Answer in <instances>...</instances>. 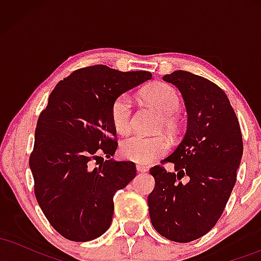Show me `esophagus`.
<instances>
[{
  "label": "esophagus",
  "instance_id": "esophagus-1",
  "mask_svg": "<svg viewBox=\"0 0 261 261\" xmlns=\"http://www.w3.org/2000/svg\"><path fill=\"white\" fill-rule=\"evenodd\" d=\"M136 169H137V172H141V173L147 172V167L143 166V164H136Z\"/></svg>",
  "mask_w": 261,
  "mask_h": 261
}]
</instances>
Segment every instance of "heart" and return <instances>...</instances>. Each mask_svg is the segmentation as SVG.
I'll use <instances>...</instances> for the list:
<instances>
[{
  "label": "heart",
  "mask_w": 261,
  "mask_h": 261,
  "mask_svg": "<svg viewBox=\"0 0 261 261\" xmlns=\"http://www.w3.org/2000/svg\"><path fill=\"white\" fill-rule=\"evenodd\" d=\"M143 98L160 112L162 126H164L169 134H174L176 121L173 115L180 109V97L172 86L167 83H157L149 86L142 93ZM110 118L113 126L119 134H127L133 126V103L130 95L120 94L116 97L110 107ZM168 149V141L163 136H143L133 135L121 142L120 152L127 160L137 163H151Z\"/></svg>",
  "instance_id": "heart-1"
}]
</instances>
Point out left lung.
<instances>
[{
	"label": "left lung",
	"instance_id": "1",
	"mask_svg": "<svg viewBox=\"0 0 261 261\" xmlns=\"http://www.w3.org/2000/svg\"><path fill=\"white\" fill-rule=\"evenodd\" d=\"M180 91L188 112L187 133L172 163L149 169L155 185L148 195L151 222L161 236L188 243L217 223L237 180L243 139L228 97L214 82L188 71L163 76ZM186 180L184 181V179Z\"/></svg>",
	"mask_w": 261,
	"mask_h": 261
}]
</instances>
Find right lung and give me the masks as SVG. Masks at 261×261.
Returning <instances> with one entry per match:
<instances>
[{
  "mask_svg": "<svg viewBox=\"0 0 261 261\" xmlns=\"http://www.w3.org/2000/svg\"><path fill=\"white\" fill-rule=\"evenodd\" d=\"M151 79L147 71L94 65L73 71L53 89L39 115L29 166L39 206L64 238L88 242L109 228L114 195L136 175L134 162L109 160L118 147L110 107ZM93 161L100 167L92 169Z\"/></svg>",
  "mask_w": 261,
  "mask_h": 261,
  "instance_id": "add662e5",
  "label": "right lung"
}]
</instances>
